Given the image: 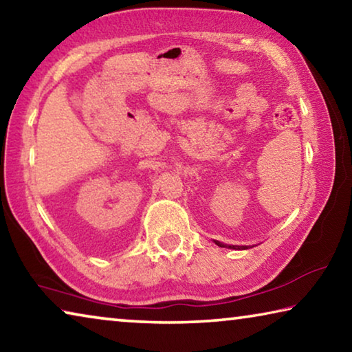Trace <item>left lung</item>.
<instances>
[{
    "label": "left lung",
    "instance_id": "1",
    "mask_svg": "<svg viewBox=\"0 0 352 352\" xmlns=\"http://www.w3.org/2000/svg\"><path fill=\"white\" fill-rule=\"evenodd\" d=\"M219 247H223V248H234V250H242V248H247V247H239V245H225V243H220V242H216Z\"/></svg>",
    "mask_w": 352,
    "mask_h": 352
}]
</instances>
